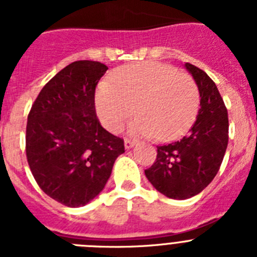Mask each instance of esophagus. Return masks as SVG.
Segmentation results:
<instances>
[{
	"mask_svg": "<svg viewBox=\"0 0 257 257\" xmlns=\"http://www.w3.org/2000/svg\"><path fill=\"white\" fill-rule=\"evenodd\" d=\"M135 145V142L131 139H124V148L126 149H131Z\"/></svg>",
	"mask_w": 257,
	"mask_h": 257,
	"instance_id": "obj_1",
	"label": "esophagus"
}]
</instances>
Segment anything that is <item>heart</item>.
<instances>
[{
  "mask_svg": "<svg viewBox=\"0 0 257 257\" xmlns=\"http://www.w3.org/2000/svg\"><path fill=\"white\" fill-rule=\"evenodd\" d=\"M199 92L189 74L169 64L144 61L122 67L101 83L95 106L101 123L110 133H119L126 122L133 135L170 140L187 130L197 114Z\"/></svg>",
  "mask_w": 257,
  "mask_h": 257,
  "instance_id": "obj_1",
  "label": "heart"
}]
</instances>
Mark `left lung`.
Listing matches in <instances>:
<instances>
[{"label":"left lung","mask_w":257,"mask_h":257,"mask_svg":"<svg viewBox=\"0 0 257 257\" xmlns=\"http://www.w3.org/2000/svg\"><path fill=\"white\" fill-rule=\"evenodd\" d=\"M198 86L196 122L181 139L157 147V158L145 176L172 199H187L207 187L221 166L229 139L228 112L216 85L206 72L185 63Z\"/></svg>","instance_id":"left-lung-1"}]
</instances>
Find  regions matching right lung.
I'll use <instances>...</instances> for the list:
<instances>
[{
	"mask_svg": "<svg viewBox=\"0 0 257 257\" xmlns=\"http://www.w3.org/2000/svg\"><path fill=\"white\" fill-rule=\"evenodd\" d=\"M103 63L78 60L52 77L28 114L26 152L38 187L68 207L85 206L104 189L123 140L100 124L95 88Z\"/></svg>",
	"mask_w": 257,
	"mask_h": 257,
	"instance_id": "add662e5",
	"label": "right lung"
}]
</instances>
